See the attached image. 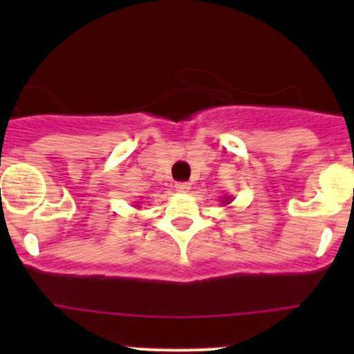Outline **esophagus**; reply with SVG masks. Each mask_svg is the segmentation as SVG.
I'll return each mask as SVG.
<instances>
[{
    "mask_svg": "<svg viewBox=\"0 0 354 354\" xmlns=\"http://www.w3.org/2000/svg\"><path fill=\"white\" fill-rule=\"evenodd\" d=\"M189 183H177L175 184V192H179V193H186L189 192Z\"/></svg>",
    "mask_w": 354,
    "mask_h": 354,
    "instance_id": "34e87169",
    "label": "esophagus"
}]
</instances>
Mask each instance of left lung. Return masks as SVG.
<instances>
[{"label": "left lung", "instance_id": "1", "mask_svg": "<svg viewBox=\"0 0 354 354\" xmlns=\"http://www.w3.org/2000/svg\"><path fill=\"white\" fill-rule=\"evenodd\" d=\"M223 204H230V198H228V196L223 200Z\"/></svg>", "mask_w": 354, "mask_h": 354}]
</instances>
